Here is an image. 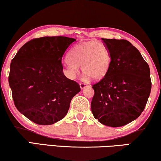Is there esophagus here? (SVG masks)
Masks as SVG:
<instances>
[{
	"label": "esophagus",
	"mask_w": 161,
	"mask_h": 161,
	"mask_svg": "<svg viewBox=\"0 0 161 161\" xmlns=\"http://www.w3.org/2000/svg\"><path fill=\"white\" fill-rule=\"evenodd\" d=\"M79 85H80V87H81V89H84L85 87H86V86H87V85L85 84V83H80V84H79Z\"/></svg>",
	"instance_id": "obj_1"
}]
</instances>
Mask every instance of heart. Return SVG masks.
Instances as JSON below:
<instances>
[{
	"instance_id": "heart-1",
	"label": "heart",
	"mask_w": 161,
	"mask_h": 161,
	"mask_svg": "<svg viewBox=\"0 0 161 161\" xmlns=\"http://www.w3.org/2000/svg\"><path fill=\"white\" fill-rule=\"evenodd\" d=\"M111 61V55L104 44L98 41H88L71 50L66 62L67 73L74 78L81 67L83 74L93 81H98L108 74Z\"/></svg>"
}]
</instances>
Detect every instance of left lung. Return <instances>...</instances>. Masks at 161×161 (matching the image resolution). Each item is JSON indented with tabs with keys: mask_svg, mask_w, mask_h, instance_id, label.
I'll return each mask as SVG.
<instances>
[{
	"mask_svg": "<svg viewBox=\"0 0 161 161\" xmlns=\"http://www.w3.org/2000/svg\"><path fill=\"white\" fill-rule=\"evenodd\" d=\"M102 40L111 55V65L104 78L92 85L91 111L103 125L120 127L145 108L152 88L149 67L129 41Z\"/></svg>",
	"mask_w": 161,
	"mask_h": 161,
	"instance_id": "left-lung-1",
	"label": "left lung"
}]
</instances>
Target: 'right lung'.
Returning a JSON list of instances; mask_svg holds the SVG:
<instances>
[{"label": "right lung", "mask_w": 161, "mask_h": 161, "mask_svg": "<svg viewBox=\"0 0 161 161\" xmlns=\"http://www.w3.org/2000/svg\"><path fill=\"white\" fill-rule=\"evenodd\" d=\"M76 39L64 36L33 38L10 64L9 84L15 105L38 125H51L68 113L79 85L63 74L62 58Z\"/></svg>", "instance_id": "1"}]
</instances>
